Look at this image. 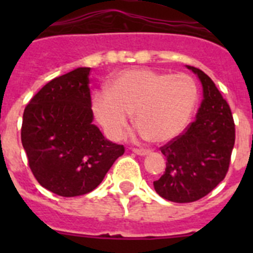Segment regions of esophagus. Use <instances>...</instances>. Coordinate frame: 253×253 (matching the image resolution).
<instances>
[{
    "mask_svg": "<svg viewBox=\"0 0 253 253\" xmlns=\"http://www.w3.org/2000/svg\"><path fill=\"white\" fill-rule=\"evenodd\" d=\"M131 151L134 152L135 154H138V156H146V154L149 153L148 149H139V148H133Z\"/></svg>",
    "mask_w": 253,
    "mask_h": 253,
    "instance_id": "1",
    "label": "esophagus"
}]
</instances>
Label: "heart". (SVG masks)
I'll return each instance as SVG.
<instances>
[{"mask_svg":"<svg viewBox=\"0 0 253 253\" xmlns=\"http://www.w3.org/2000/svg\"><path fill=\"white\" fill-rule=\"evenodd\" d=\"M196 104L198 84L191 76L148 68L119 72L109 82V91H96L92 96L93 114L111 139L124 137L133 114L138 135L156 143L180 135Z\"/></svg>","mask_w":253,"mask_h":253,"instance_id":"obj_1","label":"heart"}]
</instances>
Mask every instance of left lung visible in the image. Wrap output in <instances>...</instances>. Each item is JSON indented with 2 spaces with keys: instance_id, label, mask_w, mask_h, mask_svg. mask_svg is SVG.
Returning <instances> with one entry per match:
<instances>
[{
  "instance_id": "obj_1",
  "label": "left lung",
  "mask_w": 253,
  "mask_h": 253,
  "mask_svg": "<svg viewBox=\"0 0 253 253\" xmlns=\"http://www.w3.org/2000/svg\"><path fill=\"white\" fill-rule=\"evenodd\" d=\"M203 86V101L196 119L178 137L161 147L166 169L154 190L173 203L204 198L224 180L236 139L233 116L211 78L202 69L187 66Z\"/></svg>"
}]
</instances>
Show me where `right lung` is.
I'll use <instances>...</instances> for the list:
<instances>
[{
	"label": "right lung",
	"instance_id": "add662e5",
	"mask_svg": "<svg viewBox=\"0 0 253 253\" xmlns=\"http://www.w3.org/2000/svg\"><path fill=\"white\" fill-rule=\"evenodd\" d=\"M90 71L80 67L51 80L29 101L22 116L21 143L33 175L64 198L96 189L125 151L92 124Z\"/></svg>",
	"mask_w": 253,
	"mask_h": 253
}]
</instances>
